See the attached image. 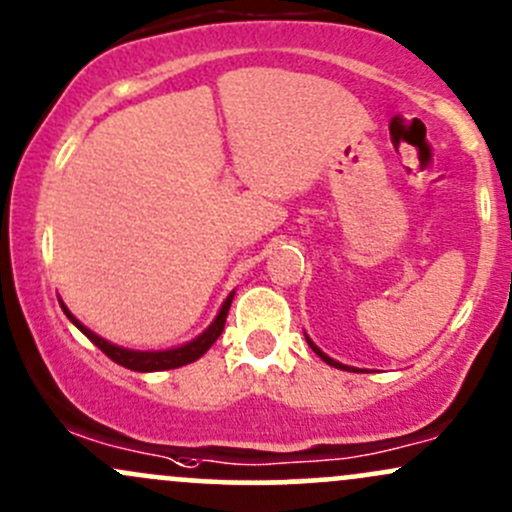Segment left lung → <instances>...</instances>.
Listing matches in <instances>:
<instances>
[{
    "label": "left lung",
    "mask_w": 512,
    "mask_h": 512,
    "mask_svg": "<svg viewBox=\"0 0 512 512\" xmlns=\"http://www.w3.org/2000/svg\"><path fill=\"white\" fill-rule=\"evenodd\" d=\"M306 342H308V345H311V350H313V352H316V355H318L320 359H323V362H325V364H330V367H338V369H352V372H357V369H355V367H347V364H340V362H335V359H330L328 355H325V352H320V350H318V347H316V345H313V342H311V338H306Z\"/></svg>",
    "instance_id": "1"
}]
</instances>
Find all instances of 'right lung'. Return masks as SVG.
<instances>
[{"label":"right lung","instance_id":"right-lung-1","mask_svg":"<svg viewBox=\"0 0 512 512\" xmlns=\"http://www.w3.org/2000/svg\"><path fill=\"white\" fill-rule=\"evenodd\" d=\"M233 296H235V291H230L228 299L223 301L221 311H218V316L213 318V323L199 335V338L187 342V345H179V347H172V350H160V352H140V350H128V347L114 345V342L99 338L97 333H92L87 325H82L80 320L67 311V306L63 301H60V308H63L65 316L70 318L72 323H75L77 328H80L82 333L87 335V338L92 340L106 357L114 359L116 364L131 369V372H162V369H177V367H184V364H189V362H196V359L209 350L213 342L218 340V335L223 333V325H226L228 308H230V303H233Z\"/></svg>","mask_w":512,"mask_h":512}]
</instances>
